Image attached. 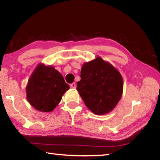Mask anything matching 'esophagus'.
I'll use <instances>...</instances> for the list:
<instances>
[{
	"mask_svg": "<svg viewBox=\"0 0 160 160\" xmlns=\"http://www.w3.org/2000/svg\"><path fill=\"white\" fill-rule=\"evenodd\" d=\"M70 87H71V88H73V89H74V88H76V83H71Z\"/></svg>",
	"mask_w": 160,
	"mask_h": 160,
	"instance_id": "obj_1",
	"label": "esophagus"
}]
</instances>
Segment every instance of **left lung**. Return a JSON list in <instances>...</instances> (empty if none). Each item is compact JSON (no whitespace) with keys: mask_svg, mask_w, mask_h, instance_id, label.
I'll return each instance as SVG.
<instances>
[{"mask_svg":"<svg viewBox=\"0 0 160 160\" xmlns=\"http://www.w3.org/2000/svg\"><path fill=\"white\" fill-rule=\"evenodd\" d=\"M77 90L91 112L104 115L112 111L121 98L123 81L116 68L97 57L83 64Z\"/></svg>","mask_w":160,"mask_h":160,"instance_id":"obj_1","label":"left lung"}]
</instances>
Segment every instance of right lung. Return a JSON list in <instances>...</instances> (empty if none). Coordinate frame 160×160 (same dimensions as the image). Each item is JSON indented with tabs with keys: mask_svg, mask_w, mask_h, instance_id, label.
<instances>
[{
	"mask_svg": "<svg viewBox=\"0 0 160 160\" xmlns=\"http://www.w3.org/2000/svg\"><path fill=\"white\" fill-rule=\"evenodd\" d=\"M69 89V86L58 71L51 65L39 64L29 78L26 93L28 101L36 110L51 112Z\"/></svg>",
	"mask_w": 160,
	"mask_h": 160,
	"instance_id": "obj_1",
	"label": "right lung"
}]
</instances>
